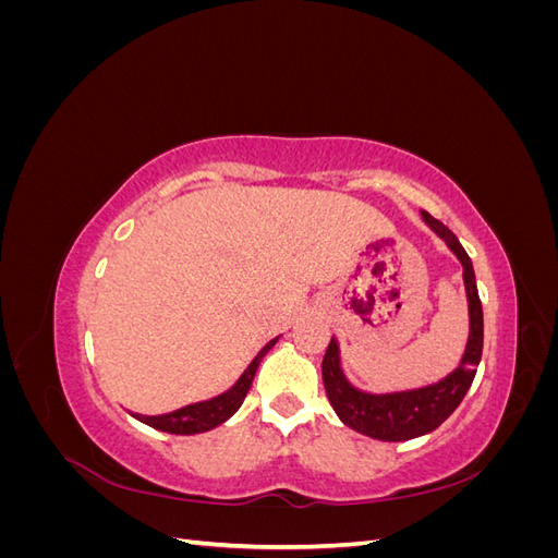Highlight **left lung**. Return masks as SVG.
I'll use <instances>...</instances> for the list:
<instances>
[{
	"mask_svg": "<svg viewBox=\"0 0 558 558\" xmlns=\"http://www.w3.org/2000/svg\"><path fill=\"white\" fill-rule=\"evenodd\" d=\"M421 218H424L437 238L445 240V244L453 251V256L463 265L470 332L461 363L445 379L428 386L393 393H367L347 379L340 359V344H337L335 337L324 356V386L337 416L349 428L381 442L412 440V437H421L445 424L465 398L482 361L484 314L472 260L461 242L456 240V234L442 221H437L428 211H421Z\"/></svg>",
	"mask_w": 558,
	"mask_h": 558,
	"instance_id": "left-lung-1",
	"label": "left lung"
}]
</instances>
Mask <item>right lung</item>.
I'll return each mask as SVG.
<instances>
[{"mask_svg": "<svg viewBox=\"0 0 558 558\" xmlns=\"http://www.w3.org/2000/svg\"><path fill=\"white\" fill-rule=\"evenodd\" d=\"M279 342V337L269 340L260 351L258 356L248 363V367L242 373V377L234 381V386H230L226 393L202 400V402H193L185 404L181 410H174L170 414H160V416H144V414H132L134 418H140L142 424L158 428L162 433H174V435H195V433H205L211 430L216 426H221L223 421H228L234 412L242 408V402L248 393V388L253 384V377H256V369L260 365V361L265 359V353L272 349Z\"/></svg>", "mask_w": 558, "mask_h": 558, "instance_id": "1", "label": "right lung"}]
</instances>
